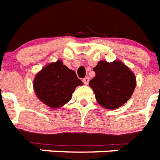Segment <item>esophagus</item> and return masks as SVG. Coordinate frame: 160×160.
<instances>
[{
	"mask_svg": "<svg viewBox=\"0 0 160 160\" xmlns=\"http://www.w3.org/2000/svg\"><path fill=\"white\" fill-rule=\"evenodd\" d=\"M82 82H83V83L85 84V85H88V82H89V78H88V77L84 78L82 79Z\"/></svg>",
	"mask_w": 160,
	"mask_h": 160,
	"instance_id": "1",
	"label": "esophagus"
}]
</instances>
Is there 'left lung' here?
Here are the masks:
<instances>
[{
  "instance_id": "8db88e82",
  "label": "left lung",
  "mask_w": 160,
  "mask_h": 160,
  "mask_svg": "<svg viewBox=\"0 0 160 160\" xmlns=\"http://www.w3.org/2000/svg\"><path fill=\"white\" fill-rule=\"evenodd\" d=\"M96 76L89 82L96 99L107 109H116L125 104L132 96L135 77L129 68L120 61H100L93 68Z\"/></svg>"
}]
</instances>
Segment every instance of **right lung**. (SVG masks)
<instances>
[{"mask_svg": "<svg viewBox=\"0 0 160 160\" xmlns=\"http://www.w3.org/2000/svg\"><path fill=\"white\" fill-rule=\"evenodd\" d=\"M82 82L72 70L57 61L47 65L34 78V89L44 104L58 108L71 100L76 87Z\"/></svg>", "mask_w": 160, "mask_h": 160, "instance_id": "right-lung-1", "label": "right lung"}]
</instances>
